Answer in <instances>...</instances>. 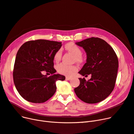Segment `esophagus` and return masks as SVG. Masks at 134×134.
Masks as SVG:
<instances>
[{"label":"esophagus","instance_id":"obj_1","mask_svg":"<svg viewBox=\"0 0 134 134\" xmlns=\"http://www.w3.org/2000/svg\"><path fill=\"white\" fill-rule=\"evenodd\" d=\"M70 79H71V77H68V76L66 77V80H70Z\"/></svg>","mask_w":134,"mask_h":134}]
</instances>
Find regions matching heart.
I'll return each mask as SVG.
<instances>
[{
    "instance_id": "1",
    "label": "heart",
    "mask_w": 134,
    "mask_h": 134,
    "mask_svg": "<svg viewBox=\"0 0 134 134\" xmlns=\"http://www.w3.org/2000/svg\"><path fill=\"white\" fill-rule=\"evenodd\" d=\"M66 49L71 54L74 55V61L77 63L81 64L84 61V58L82 55V50L76 44L74 43L70 42L66 44ZM62 55L61 49L58 50L54 55V60L55 61H59ZM57 70L59 74L70 76L73 74L77 70V67L76 66H68L64 64H60L57 66Z\"/></svg>"
}]
</instances>
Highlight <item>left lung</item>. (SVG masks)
I'll return each instance as SVG.
<instances>
[{"instance_id":"1","label":"left lung","mask_w":134,"mask_h":134,"mask_svg":"<svg viewBox=\"0 0 134 134\" xmlns=\"http://www.w3.org/2000/svg\"><path fill=\"white\" fill-rule=\"evenodd\" d=\"M87 53V62L79 73L91 74L86 81L79 78L80 85L74 92L80 100L87 103H96L106 99L115 87L119 61L113 48L104 40L92 37L76 43Z\"/></svg>"}]
</instances>
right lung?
I'll return each mask as SVG.
<instances>
[{
    "instance_id": "obj_1",
    "label": "right lung",
    "mask_w": 134,
    "mask_h": 134,
    "mask_svg": "<svg viewBox=\"0 0 134 134\" xmlns=\"http://www.w3.org/2000/svg\"><path fill=\"white\" fill-rule=\"evenodd\" d=\"M62 46L61 42L39 39L24 43L16 53L13 72L17 91L25 100L40 103L54 94L56 82L64 81L65 76L55 74L54 55ZM46 71L52 75L42 74Z\"/></svg>"
}]
</instances>
